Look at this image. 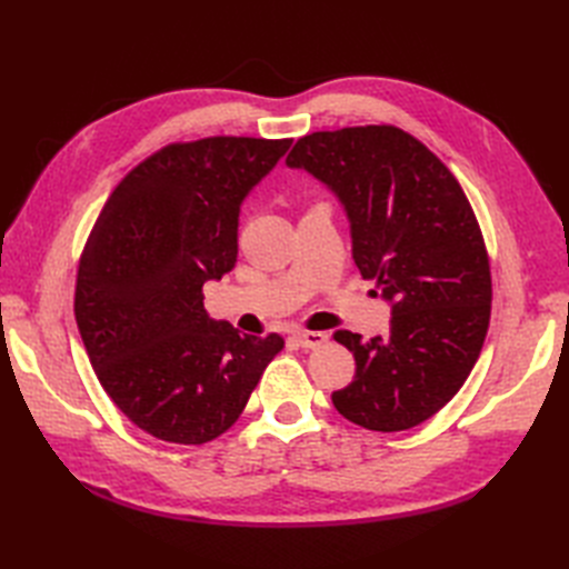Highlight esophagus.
<instances>
[{"label":"esophagus","mask_w":569,"mask_h":569,"mask_svg":"<svg viewBox=\"0 0 569 569\" xmlns=\"http://www.w3.org/2000/svg\"><path fill=\"white\" fill-rule=\"evenodd\" d=\"M295 341L301 349H318L327 341V335L325 332H297Z\"/></svg>","instance_id":"esophagus-1"}]
</instances>
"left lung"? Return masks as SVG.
<instances>
[{"instance_id":"left-lung-1","label":"left lung","mask_w":569,"mask_h":569,"mask_svg":"<svg viewBox=\"0 0 569 569\" xmlns=\"http://www.w3.org/2000/svg\"><path fill=\"white\" fill-rule=\"evenodd\" d=\"M287 166L335 194L353 263L391 308L382 337L335 332L356 358L353 382L332 393L335 408L375 432L425 422L468 380L491 313L489 258L458 180L391 126L306 134Z\"/></svg>"}]
</instances>
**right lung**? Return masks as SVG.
Here are the masks:
<instances>
[{"label":"right lung","instance_id":"right-lung-1","mask_svg":"<svg viewBox=\"0 0 569 569\" xmlns=\"http://www.w3.org/2000/svg\"><path fill=\"white\" fill-rule=\"evenodd\" d=\"M289 147L170 144L130 170L97 220L78 270V330L101 387L151 437H220L282 349L278 335L211 318L201 289L234 268L242 203Z\"/></svg>","mask_w":569,"mask_h":569}]
</instances>
